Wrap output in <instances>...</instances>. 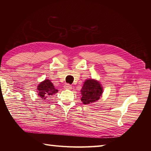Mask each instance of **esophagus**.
Returning <instances> with one entry per match:
<instances>
[{
  "label": "esophagus",
  "instance_id": "obj_1",
  "mask_svg": "<svg viewBox=\"0 0 151 151\" xmlns=\"http://www.w3.org/2000/svg\"><path fill=\"white\" fill-rule=\"evenodd\" d=\"M64 88L66 89H71L72 86H71V85H70L69 84H67L64 86Z\"/></svg>",
  "mask_w": 151,
  "mask_h": 151
}]
</instances>
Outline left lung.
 <instances>
[{"label": "left lung", "mask_w": 151, "mask_h": 151, "mask_svg": "<svg viewBox=\"0 0 151 151\" xmlns=\"http://www.w3.org/2000/svg\"><path fill=\"white\" fill-rule=\"evenodd\" d=\"M102 93L100 83L93 79L86 80L81 89V101L84 104L92 103L99 100Z\"/></svg>", "instance_id": "8db88e82"}]
</instances>
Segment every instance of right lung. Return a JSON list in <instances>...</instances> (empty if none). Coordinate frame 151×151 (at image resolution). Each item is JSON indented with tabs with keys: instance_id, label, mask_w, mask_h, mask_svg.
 <instances>
[{
	"instance_id": "obj_1",
	"label": "right lung",
	"mask_w": 151,
	"mask_h": 151,
	"mask_svg": "<svg viewBox=\"0 0 151 151\" xmlns=\"http://www.w3.org/2000/svg\"><path fill=\"white\" fill-rule=\"evenodd\" d=\"M37 90L38 95L43 99H46L47 97H49L50 96L56 94L58 92V89H55L52 82L48 79L40 83L37 86Z\"/></svg>"
}]
</instances>
